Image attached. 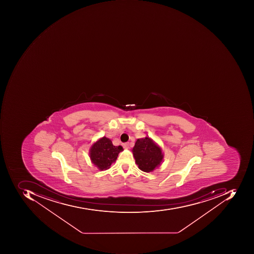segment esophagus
I'll return each instance as SVG.
<instances>
[{
	"instance_id": "obj_1",
	"label": "esophagus",
	"mask_w": 254,
	"mask_h": 254,
	"mask_svg": "<svg viewBox=\"0 0 254 254\" xmlns=\"http://www.w3.org/2000/svg\"><path fill=\"white\" fill-rule=\"evenodd\" d=\"M123 147L126 149H129V143H124Z\"/></svg>"
}]
</instances>
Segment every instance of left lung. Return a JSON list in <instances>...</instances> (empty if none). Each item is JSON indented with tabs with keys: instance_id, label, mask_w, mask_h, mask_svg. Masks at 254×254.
<instances>
[{
	"instance_id": "obj_1",
	"label": "left lung",
	"mask_w": 254,
	"mask_h": 254,
	"mask_svg": "<svg viewBox=\"0 0 254 254\" xmlns=\"http://www.w3.org/2000/svg\"><path fill=\"white\" fill-rule=\"evenodd\" d=\"M132 153L138 168L145 173H150L159 167L164 158L161 146L149 136L137 139Z\"/></svg>"
}]
</instances>
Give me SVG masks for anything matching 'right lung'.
Listing matches in <instances>:
<instances>
[{"label": "right lung", "mask_w": 254, "mask_h": 254, "mask_svg": "<svg viewBox=\"0 0 254 254\" xmlns=\"http://www.w3.org/2000/svg\"><path fill=\"white\" fill-rule=\"evenodd\" d=\"M124 150L121 146H115L111 139L106 136L99 138L91 145L89 149V157L93 163L101 171L111 167L115 163L118 154Z\"/></svg>", "instance_id": "add662e5"}]
</instances>
